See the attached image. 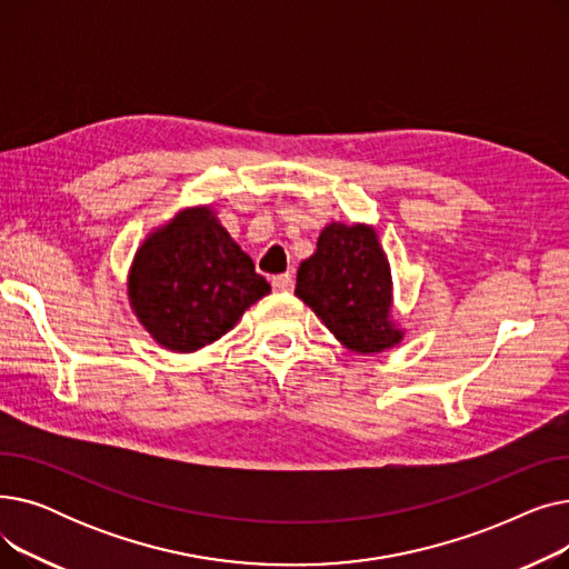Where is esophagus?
Returning <instances> with one entry per match:
<instances>
[{
  "mask_svg": "<svg viewBox=\"0 0 569 569\" xmlns=\"http://www.w3.org/2000/svg\"><path fill=\"white\" fill-rule=\"evenodd\" d=\"M272 288L277 292H290L292 290V277L290 274H279L272 279Z\"/></svg>",
  "mask_w": 569,
  "mask_h": 569,
  "instance_id": "esophagus-1",
  "label": "esophagus"
}]
</instances>
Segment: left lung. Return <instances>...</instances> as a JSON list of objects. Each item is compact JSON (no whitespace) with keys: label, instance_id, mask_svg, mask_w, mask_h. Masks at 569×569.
Instances as JSON below:
<instances>
[{"label":"left lung","instance_id":"left-lung-1","mask_svg":"<svg viewBox=\"0 0 569 569\" xmlns=\"http://www.w3.org/2000/svg\"><path fill=\"white\" fill-rule=\"evenodd\" d=\"M295 295L352 352H382L403 339L390 316V262L371 226H325L316 253L297 269Z\"/></svg>","mask_w":569,"mask_h":569}]
</instances>
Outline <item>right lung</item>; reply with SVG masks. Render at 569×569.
Instances as JSON below:
<instances>
[{"label":"right lung","instance_id":"add662e5","mask_svg":"<svg viewBox=\"0 0 569 569\" xmlns=\"http://www.w3.org/2000/svg\"><path fill=\"white\" fill-rule=\"evenodd\" d=\"M269 290L212 207L182 209L147 234L129 272L133 313L172 352L214 343Z\"/></svg>","mask_w":569,"mask_h":569}]
</instances>
